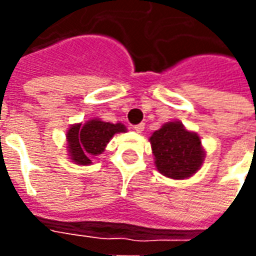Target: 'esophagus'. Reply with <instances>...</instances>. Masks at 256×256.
<instances>
[{
	"instance_id": "obj_1",
	"label": "esophagus",
	"mask_w": 256,
	"mask_h": 256,
	"mask_svg": "<svg viewBox=\"0 0 256 256\" xmlns=\"http://www.w3.org/2000/svg\"><path fill=\"white\" fill-rule=\"evenodd\" d=\"M134 132H137V133H142L145 128V124L144 123H140V124H136V126H133Z\"/></svg>"
}]
</instances>
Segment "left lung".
Returning <instances> with one entry per match:
<instances>
[{
  "label": "left lung",
  "mask_w": 256,
  "mask_h": 256,
  "mask_svg": "<svg viewBox=\"0 0 256 256\" xmlns=\"http://www.w3.org/2000/svg\"><path fill=\"white\" fill-rule=\"evenodd\" d=\"M152 154L158 172L172 180L192 177L206 158L198 133L189 132L181 122H167L150 136Z\"/></svg>",
  "instance_id": "1"
}]
</instances>
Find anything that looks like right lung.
<instances>
[{"mask_svg":"<svg viewBox=\"0 0 256 256\" xmlns=\"http://www.w3.org/2000/svg\"><path fill=\"white\" fill-rule=\"evenodd\" d=\"M122 123H110L100 119H90L84 124L76 123L67 130L68 156L75 164L88 166L93 156L100 155L106 150L110 140L118 133H124Z\"/></svg>","mask_w":256,"mask_h":256,"instance_id":"add662e5","label":"right lung"}]
</instances>
